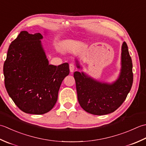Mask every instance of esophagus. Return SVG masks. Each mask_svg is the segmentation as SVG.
Here are the masks:
<instances>
[{"label":"esophagus","mask_w":146,"mask_h":146,"mask_svg":"<svg viewBox=\"0 0 146 146\" xmlns=\"http://www.w3.org/2000/svg\"><path fill=\"white\" fill-rule=\"evenodd\" d=\"M69 69H70V72H73L74 70H75V66H74V65L72 64H70L69 65Z\"/></svg>","instance_id":"obj_1"}]
</instances>
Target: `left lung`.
I'll list each match as a JSON object with an SVG mask.
<instances>
[{
    "label": "left lung",
    "mask_w": 146,
    "mask_h": 146,
    "mask_svg": "<svg viewBox=\"0 0 146 146\" xmlns=\"http://www.w3.org/2000/svg\"><path fill=\"white\" fill-rule=\"evenodd\" d=\"M77 67L80 68L77 64ZM77 98L86 111L103 115L115 111L125 100L133 83L132 62L127 44L121 47V69L118 79L113 84L95 81L82 72H75Z\"/></svg>",
    "instance_id": "8db88e82"
}]
</instances>
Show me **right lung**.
Listing matches in <instances>:
<instances>
[{"label":"right lung","mask_w":146,"mask_h":146,"mask_svg":"<svg viewBox=\"0 0 146 146\" xmlns=\"http://www.w3.org/2000/svg\"><path fill=\"white\" fill-rule=\"evenodd\" d=\"M40 33L23 31L9 47L4 64V83L9 96L26 113L42 115L53 108L69 64L49 65Z\"/></svg>","instance_id":"1"}]
</instances>
